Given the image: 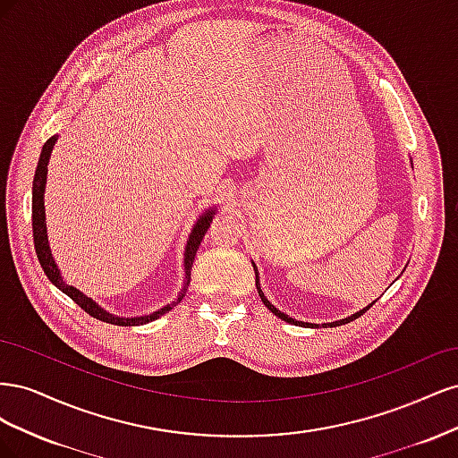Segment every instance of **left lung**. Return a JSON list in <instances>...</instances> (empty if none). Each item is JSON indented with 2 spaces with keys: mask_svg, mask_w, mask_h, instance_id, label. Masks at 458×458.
Wrapping results in <instances>:
<instances>
[{
  "mask_svg": "<svg viewBox=\"0 0 458 458\" xmlns=\"http://www.w3.org/2000/svg\"><path fill=\"white\" fill-rule=\"evenodd\" d=\"M256 288H258V294H259V298H261V301L263 303H266V306H267V310L269 311H273L276 317H281L283 318V321H286V323H294V325H303L301 321H294V318H290V317H286L284 313H281L279 310H276L275 306H273V303H269V300L266 298V296H263V293H261V288H259V281H258V273H256ZM370 306H372V303H370ZM369 306V308H370ZM369 308H365L363 311H359V313H355V315H352V317H348V318H342V321H336V323H328V327H340V325H345V323H350V321H353V318H357V317H361ZM308 327H313V325H308ZM327 327V325H325Z\"/></svg>",
  "mask_w": 458,
  "mask_h": 458,
  "instance_id": "8db88e82",
  "label": "left lung"
}]
</instances>
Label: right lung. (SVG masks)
<instances>
[{
  "instance_id": "add662e5",
  "label": "right lung",
  "mask_w": 458,
  "mask_h": 458,
  "mask_svg": "<svg viewBox=\"0 0 458 458\" xmlns=\"http://www.w3.org/2000/svg\"><path fill=\"white\" fill-rule=\"evenodd\" d=\"M55 141H57V137H49V140L46 141L44 148H41V155H39V160H38V168H36V175H34V183H32V233H34V248H36V254H38V259H39V266L41 269H44V273L47 275V279L57 286L59 290H63V293L72 298L78 306L84 310L86 313H89L91 317L99 318V321L103 323H110V325H118V327H137V325H145V323H150L155 321V318H158L160 315L168 313L172 308H175L179 301L183 300L185 293H187V286H189V281H191V267H192V261H195V256H197V250H199V244L200 241L204 239V234L208 231V227H210L212 224V217H214V212L216 210H208L199 221L197 225L192 227V233L191 237L187 241V248H185V286L182 293H179V296L168 303V306L150 313V315H145V317H131V318H126V317H114L106 313L105 310H101L97 303L84 296L80 293V290H76L74 286H68L63 276L57 269V266H55V259L51 256V250H49V242H47V229H46V208H44V189H46V177H47V164H49V157H51V150H53V145Z\"/></svg>"
}]
</instances>
